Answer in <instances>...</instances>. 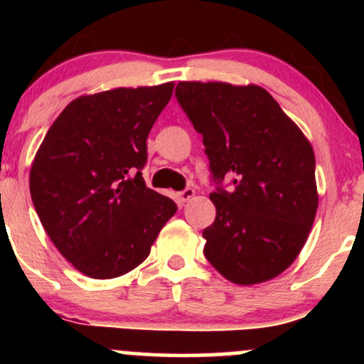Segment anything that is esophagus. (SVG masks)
Masks as SVG:
<instances>
[{
  "label": "esophagus",
  "mask_w": 364,
  "mask_h": 364,
  "mask_svg": "<svg viewBox=\"0 0 364 364\" xmlns=\"http://www.w3.org/2000/svg\"><path fill=\"white\" fill-rule=\"evenodd\" d=\"M193 195H195V190L190 186L185 188L183 191H179V198H181V202H188L190 198H193Z\"/></svg>",
  "instance_id": "1"
}]
</instances>
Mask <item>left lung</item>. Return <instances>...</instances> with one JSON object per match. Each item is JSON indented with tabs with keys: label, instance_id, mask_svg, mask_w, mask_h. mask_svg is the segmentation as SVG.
<instances>
[{
	"label": "left lung",
	"instance_id": "obj_1",
	"mask_svg": "<svg viewBox=\"0 0 364 364\" xmlns=\"http://www.w3.org/2000/svg\"><path fill=\"white\" fill-rule=\"evenodd\" d=\"M176 99L202 133L215 185V220L203 229L205 258L241 286L274 279L296 260L315 220L310 141L258 85L179 82Z\"/></svg>",
	"mask_w": 364,
	"mask_h": 364
}]
</instances>
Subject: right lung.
<instances>
[{"label": "right lung", "mask_w": 364, "mask_h": 364, "mask_svg": "<svg viewBox=\"0 0 364 364\" xmlns=\"http://www.w3.org/2000/svg\"><path fill=\"white\" fill-rule=\"evenodd\" d=\"M174 83L82 95L46 133L31 196L46 232L92 279L129 272L149 257L178 207L145 186L147 136Z\"/></svg>", "instance_id": "right-lung-1"}]
</instances>
